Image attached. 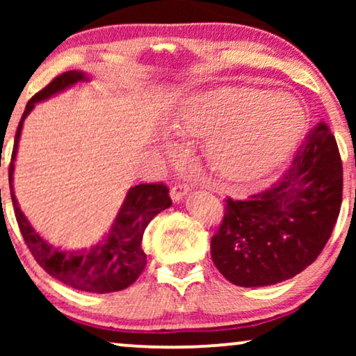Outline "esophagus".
I'll use <instances>...</instances> for the list:
<instances>
[{
  "label": "esophagus",
  "mask_w": 356,
  "mask_h": 356,
  "mask_svg": "<svg viewBox=\"0 0 356 356\" xmlns=\"http://www.w3.org/2000/svg\"><path fill=\"white\" fill-rule=\"evenodd\" d=\"M188 193H189L188 184L178 183V184H175V186L172 188V191H170V196H172V199H173L175 202H178V201H181V199L186 196Z\"/></svg>",
  "instance_id": "esophagus-1"
}]
</instances>
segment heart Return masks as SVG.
<instances>
[{
	"mask_svg": "<svg viewBox=\"0 0 356 356\" xmlns=\"http://www.w3.org/2000/svg\"><path fill=\"white\" fill-rule=\"evenodd\" d=\"M303 128L305 108L293 95L250 87H223L193 97L172 120L178 138L207 139V160L220 177L243 183L279 167Z\"/></svg>",
	"mask_w": 356,
	"mask_h": 356,
	"instance_id": "b5f03b06",
	"label": "heart"
}]
</instances>
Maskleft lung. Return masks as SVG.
Returning a JSON list of instances; mask_svg holds the SVG:
<instances>
[{"label":"left lung","mask_w":356,"mask_h":356,"mask_svg":"<svg viewBox=\"0 0 356 356\" xmlns=\"http://www.w3.org/2000/svg\"><path fill=\"white\" fill-rule=\"evenodd\" d=\"M342 160L319 123L277 184L248 201L227 199L211 240L213 264L238 286L289 280L321 254L342 204Z\"/></svg>","instance_id":"left-lung-1"}]
</instances>
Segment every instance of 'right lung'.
I'll return each mask as SVG.
<instances>
[{
	"instance_id": "1",
	"label": "right lung",
	"mask_w": 356,
	"mask_h": 356,
	"mask_svg": "<svg viewBox=\"0 0 356 356\" xmlns=\"http://www.w3.org/2000/svg\"><path fill=\"white\" fill-rule=\"evenodd\" d=\"M90 81L89 76L82 71L63 72L48 84L45 89L37 92L27 102L26 110L19 121L11 165H9V189L16 213L19 230L24 241L35 261L51 277H55L67 286L76 290L90 291V293H110L128 289L131 284L138 280L143 274L147 256L143 251V235L149 222L165 209L172 206V199L168 196V188L165 184H138L126 194L123 206L116 216L111 230L104 240L89 250H61L47 243L38 233L33 230L27 217L19 207V202L14 196L13 175L14 162H16L17 145L21 139L24 120L33 110L38 102L50 99L55 94L70 89L77 82Z\"/></svg>"
}]
</instances>
